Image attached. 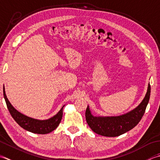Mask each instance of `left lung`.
<instances>
[{"instance_id":"8db88e82","label":"left lung","mask_w":160,"mask_h":160,"mask_svg":"<svg viewBox=\"0 0 160 160\" xmlns=\"http://www.w3.org/2000/svg\"><path fill=\"white\" fill-rule=\"evenodd\" d=\"M150 94L151 86L148 89L144 99L135 108L126 114L119 116H93L88 106L86 111V119L92 130L105 137H117L132 129L140 122L145 112Z\"/></svg>"}]
</instances>
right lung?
Listing matches in <instances>:
<instances>
[{
	"instance_id": "right-lung-1",
	"label": "right lung",
	"mask_w": 160,
	"mask_h": 160,
	"mask_svg": "<svg viewBox=\"0 0 160 160\" xmlns=\"http://www.w3.org/2000/svg\"><path fill=\"white\" fill-rule=\"evenodd\" d=\"M3 95L12 117L19 126L28 131L37 134H48L53 131L59 125L63 117V108L65 106L62 107L59 111L51 118L40 120L26 116L14 108L6 96L5 87H3Z\"/></svg>"
}]
</instances>
